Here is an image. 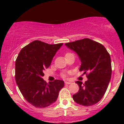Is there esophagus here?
<instances>
[{
	"mask_svg": "<svg viewBox=\"0 0 124 124\" xmlns=\"http://www.w3.org/2000/svg\"><path fill=\"white\" fill-rule=\"evenodd\" d=\"M65 85H70V84H71V82L65 81Z\"/></svg>",
	"mask_w": 124,
	"mask_h": 124,
	"instance_id": "obj_1",
	"label": "esophagus"
}]
</instances>
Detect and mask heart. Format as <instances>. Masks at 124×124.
I'll return each instance as SVG.
<instances>
[{"label": "heart", "mask_w": 124, "mask_h": 124, "mask_svg": "<svg viewBox=\"0 0 124 124\" xmlns=\"http://www.w3.org/2000/svg\"><path fill=\"white\" fill-rule=\"evenodd\" d=\"M68 53H67V54H68Z\"/></svg>", "instance_id": "obj_1"}]
</instances>
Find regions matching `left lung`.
Wrapping results in <instances>:
<instances>
[{
    "label": "left lung",
    "mask_w": 124,
    "mask_h": 124,
    "mask_svg": "<svg viewBox=\"0 0 124 124\" xmlns=\"http://www.w3.org/2000/svg\"><path fill=\"white\" fill-rule=\"evenodd\" d=\"M65 46L78 55L81 62L79 71L88 72L85 83L76 82L79 90L72 95L74 101L84 106L95 104L102 98L110 80V56L102 44L88 38L66 43Z\"/></svg>",
    "instance_id": "1"
}]
</instances>
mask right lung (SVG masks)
<instances>
[{"mask_svg": "<svg viewBox=\"0 0 124 124\" xmlns=\"http://www.w3.org/2000/svg\"><path fill=\"white\" fill-rule=\"evenodd\" d=\"M63 43L48 44L34 41L21 50L16 61V81L26 101L37 108H44L57 100L64 82L55 80L47 83L43 71L50 67Z\"/></svg>", "mask_w": 124, "mask_h": 124, "instance_id": "1", "label": "right lung"}]
</instances>
